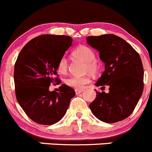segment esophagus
I'll list each match as a JSON object with an SVG mask.
<instances>
[{"mask_svg": "<svg viewBox=\"0 0 152 152\" xmlns=\"http://www.w3.org/2000/svg\"><path fill=\"white\" fill-rule=\"evenodd\" d=\"M83 89H75V93H76V94H80V93L83 92Z\"/></svg>", "mask_w": 152, "mask_h": 152, "instance_id": "34e87169", "label": "esophagus"}]
</instances>
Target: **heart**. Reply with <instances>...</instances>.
I'll use <instances>...</instances> for the list:
<instances>
[{
    "instance_id": "1",
    "label": "heart",
    "mask_w": 152,
    "mask_h": 152,
    "mask_svg": "<svg viewBox=\"0 0 152 152\" xmlns=\"http://www.w3.org/2000/svg\"><path fill=\"white\" fill-rule=\"evenodd\" d=\"M74 56L77 58L82 60L86 62V71L94 72L97 69V63L95 61L96 55L94 51L91 48L86 46H81L77 48L73 52ZM69 63L68 60L65 56H63L59 60L58 64V72L61 74H66L68 71ZM91 80L88 76H73L68 78L66 81L67 85L72 88H75L76 89H80L85 86L86 84L90 83Z\"/></svg>"
}]
</instances>
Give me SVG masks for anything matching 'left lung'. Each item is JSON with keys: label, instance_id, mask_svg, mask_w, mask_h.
Here are the masks:
<instances>
[{"label": "left lung", "instance_id": "left-lung-1", "mask_svg": "<svg viewBox=\"0 0 152 152\" xmlns=\"http://www.w3.org/2000/svg\"><path fill=\"white\" fill-rule=\"evenodd\" d=\"M87 43L100 54L105 71L96 86L109 87V93L96 91L90 103L93 115L108 124L127 118L136 107L143 91V67L139 54L125 40L115 34L89 36Z\"/></svg>", "mask_w": 152, "mask_h": 152}]
</instances>
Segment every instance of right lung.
I'll list each match as a JSON object with an SVG mask.
<instances>
[{
  "mask_svg": "<svg viewBox=\"0 0 152 152\" xmlns=\"http://www.w3.org/2000/svg\"><path fill=\"white\" fill-rule=\"evenodd\" d=\"M66 35L43 34L28 41L20 51L15 64L16 98L27 116L37 124L52 125L65 115L75 91L62 84L60 92L49 91L55 77L59 60L72 46Z\"/></svg>",
  "mask_w": 152,
  "mask_h": 152,
  "instance_id": "1",
  "label": "right lung"
}]
</instances>
